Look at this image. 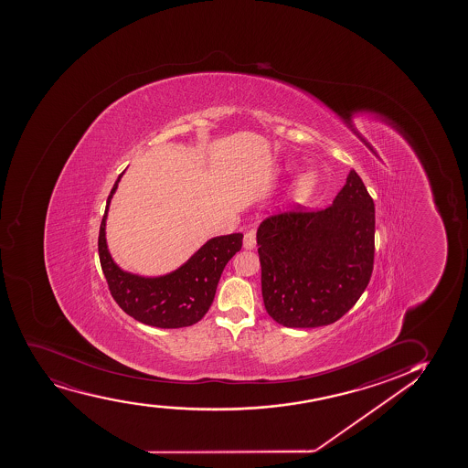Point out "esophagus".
Returning <instances> with one entry per match:
<instances>
[{
	"label": "esophagus",
	"instance_id": "esophagus-1",
	"mask_svg": "<svg viewBox=\"0 0 468 468\" xmlns=\"http://www.w3.org/2000/svg\"><path fill=\"white\" fill-rule=\"evenodd\" d=\"M256 247V234L253 231L247 232L243 236V248L245 250H253Z\"/></svg>",
	"mask_w": 468,
	"mask_h": 468
}]
</instances>
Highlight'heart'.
Here are the masks:
<instances>
[{
  "mask_svg": "<svg viewBox=\"0 0 468 468\" xmlns=\"http://www.w3.org/2000/svg\"><path fill=\"white\" fill-rule=\"evenodd\" d=\"M296 164L287 162L281 165L278 173L280 175H291L295 172ZM322 186V175L315 168H304L296 175L295 179L292 181L291 188L287 192V201L292 206H304L311 203L315 198Z\"/></svg>",
  "mask_w": 468,
  "mask_h": 468,
  "instance_id": "b5f03b06",
  "label": "heart"
}]
</instances>
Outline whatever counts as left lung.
<instances>
[{"instance_id":"obj_1","label":"left lung","mask_w":468,"mask_h":468,"mask_svg":"<svg viewBox=\"0 0 468 468\" xmlns=\"http://www.w3.org/2000/svg\"><path fill=\"white\" fill-rule=\"evenodd\" d=\"M256 239L270 317L287 328L326 326L355 306L370 281L375 205L351 170L329 207L270 217Z\"/></svg>"}]
</instances>
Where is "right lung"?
Here are the masks:
<instances>
[{"label":"right lung","instance_id":"right-lung-1","mask_svg":"<svg viewBox=\"0 0 468 468\" xmlns=\"http://www.w3.org/2000/svg\"><path fill=\"white\" fill-rule=\"evenodd\" d=\"M123 175L117 177L108 197L98 237L100 262L109 291L137 322L164 329L192 326L209 311L226 263L242 248L243 234L212 237L170 273L142 276L126 271L113 261L106 240L109 206Z\"/></svg>","mask_w":468,"mask_h":468}]
</instances>
